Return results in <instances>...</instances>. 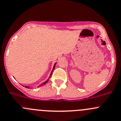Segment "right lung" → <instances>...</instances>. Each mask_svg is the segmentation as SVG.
Listing matches in <instances>:
<instances>
[{"label": "right lung", "mask_w": 121, "mask_h": 121, "mask_svg": "<svg viewBox=\"0 0 121 121\" xmlns=\"http://www.w3.org/2000/svg\"><path fill=\"white\" fill-rule=\"evenodd\" d=\"M56 63H55V64H54V66H53V68H52V71H51V74H50V77H49V78H48V79H47V80H46V81H45V82H44L43 83H42L41 84H40V85H39V86H38V87H41V86H43V85H45L46 83H47V82H48V80H49V79L51 78V75H52V72H53V71H54V69H55V65H56ZM26 88H27V89H31V87L32 88V87H31V86H26Z\"/></svg>", "instance_id": "add662e5"}]
</instances>
